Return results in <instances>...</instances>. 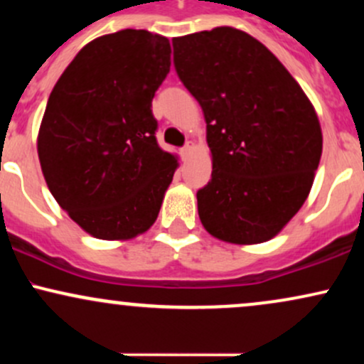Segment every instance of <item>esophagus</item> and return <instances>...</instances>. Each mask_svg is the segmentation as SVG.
Returning <instances> with one entry per match:
<instances>
[{
  "label": "esophagus",
  "instance_id": "1",
  "mask_svg": "<svg viewBox=\"0 0 364 364\" xmlns=\"http://www.w3.org/2000/svg\"><path fill=\"white\" fill-rule=\"evenodd\" d=\"M191 150H193V145H191V141H188V144L185 145V147L181 149V157H183V159H186V157L190 156V154H191Z\"/></svg>",
  "mask_w": 364,
  "mask_h": 364
}]
</instances>
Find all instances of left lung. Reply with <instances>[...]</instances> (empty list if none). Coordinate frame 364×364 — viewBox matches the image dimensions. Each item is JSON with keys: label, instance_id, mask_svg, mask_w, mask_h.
Returning <instances> with one entry per match:
<instances>
[{"label": "left lung", "instance_id": "obj_1", "mask_svg": "<svg viewBox=\"0 0 364 364\" xmlns=\"http://www.w3.org/2000/svg\"><path fill=\"white\" fill-rule=\"evenodd\" d=\"M174 68L202 106L212 179L196 193L217 240L257 245L310 193L321 157L315 107L260 41L232 27L174 37Z\"/></svg>", "mask_w": 364, "mask_h": 364}]
</instances>
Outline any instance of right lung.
I'll use <instances>...</instances> for the list:
<instances>
[{
  "label": "right lung",
  "instance_id": "1",
  "mask_svg": "<svg viewBox=\"0 0 364 364\" xmlns=\"http://www.w3.org/2000/svg\"><path fill=\"white\" fill-rule=\"evenodd\" d=\"M171 66L168 37L124 28L83 46L49 95L37 136L56 202L99 240L156 223L178 168L159 147L152 99Z\"/></svg>",
  "mask_w": 364,
  "mask_h": 364
}]
</instances>
